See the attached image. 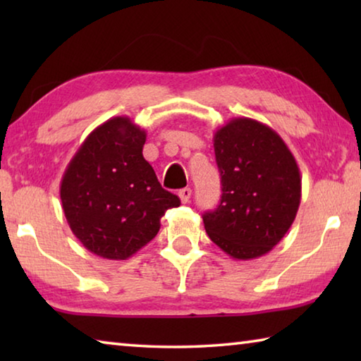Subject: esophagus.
I'll return each mask as SVG.
<instances>
[{"mask_svg": "<svg viewBox=\"0 0 361 361\" xmlns=\"http://www.w3.org/2000/svg\"><path fill=\"white\" fill-rule=\"evenodd\" d=\"M191 188H183V189H180L178 191V197H180V200L183 204H186L189 199H191Z\"/></svg>", "mask_w": 361, "mask_h": 361, "instance_id": "34e87169", "label": "esophagus"}]
</instances>
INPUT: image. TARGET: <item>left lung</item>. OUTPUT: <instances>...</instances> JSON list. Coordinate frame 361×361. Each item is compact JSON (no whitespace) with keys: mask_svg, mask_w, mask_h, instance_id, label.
Wrapping results in <instances>:
<instances>
[{"mask_svg":"<svg viewBox=\"0 0 361 361\" xmlns=\"http://www.w3.org/2000/svg\"><path fill=\"white\" fill-rule=\"evenodd\" d=\"M221 200L204 226L213 243L235 259L266 255L283 239L301 204L295 156L271 127L234 118L213 137Z\"/></svg>","mask_w":361,"mask_h":361,"instance_id":"8db88e82","label":"left lung"}]
</instances>
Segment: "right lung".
<instances>
[{"label":"right lung","instance_id":"right-lung-1","mask_svg":"<svg viewBox=\"0 0 361 361\" xmlns=\"http://www.w3.org/2000/svg\"><path fill=\"white\" fill-rule=\"evenodd\" d=\"M145 142L130 118L108 119L79 146L60 183L73 234L100 258H130L154 239L164 213L180 207L143 157Z\"/></svg>","mask_w":361,"mask_h":361}]
</instances>
